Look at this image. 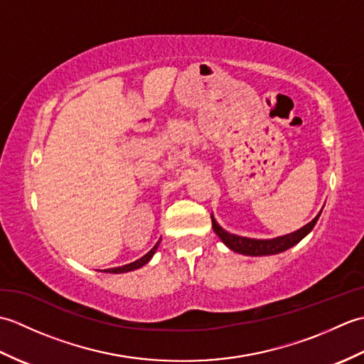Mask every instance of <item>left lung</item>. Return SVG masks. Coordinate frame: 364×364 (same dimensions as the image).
Returning <instances> with one entry per match:
<instances>
[{
  "label": "left lung",
  "mask_w": 364,
  "mask_h": 364,
  "mask_svg": "<svg viewBox=\"0 0 364 364\" xmlns=\"http://www.w3.org/2000/svg\"><path fill=\"white\" fill-rule=\"evenodd\" d=\"M319 215H321V213L316 215V218L310 223H306L305 227H301L300 230L294 231V233L275 237V239H250V237L231 235V233H228V231L223 230L219 223L213 219V215H211V220H213V228L215 231V235H218L222 239V242L227 247H230L231 250L242 253V255H250V257H261V255H275V253L284 252V250L291 249L292 245L300 242L301 239H304L314 228L316 222H318V219H319Z\"/></svg>",
  "instance_id": "left-lung-1"
}]
</instances>
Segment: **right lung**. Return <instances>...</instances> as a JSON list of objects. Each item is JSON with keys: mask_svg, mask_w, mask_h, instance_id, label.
Segmentation results:
<instances>
[{"mask_svg": "<svg viewBox=\"0 0 364 364\" xmlns=\"http://www.w3.org/2000/svg\"><path fill=\"white\" fill-rule=\"evenodd\" d=\"M159 244V242H158ZM158 244L153 247V249L146 253V255H144L142 258H139V259H136L134 262H129V264H125V266H120V267H112V269H106L105 272H109V274H123V272H129V270H134V269H139V267H142L144 264H146V262H149L150 259H151V257L154 255V252H156V249H158Z\"/></svg>", "mask_w": 364, "mask_h": 364, "instance_id": "add662e5", "label": "right lung"}]
</instances>
